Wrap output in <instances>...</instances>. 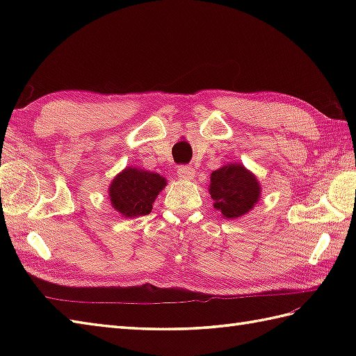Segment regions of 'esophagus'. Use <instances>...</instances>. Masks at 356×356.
I'll return each instance as SVG.
<instances>
[{
  "label": "esophagus",
  "mask_w": 356,
  "mask_h": 356,
  "mask_svg": "<svg viewBox=\"0 0 356 356\" xmlns=\"http://www.w3.org/2000/svg\"><path fill=\"white\" fill-rule=\"evenodd\" d=\"M194 168L193 166H190V165H180L179 168H177V174H179V177L180 179H184V180H190V179H193L194 177Z\"/></svg>",
  "instance_id": "esophagus-1"
}]
</instances>
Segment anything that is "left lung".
Instances as JSON below:
<instances>
[{"mask_svg": "<svg viewBox=\"0 0 356 356\" xmlns=\"http://www.w3.org/2000/svg\"><path fill=\"white\" fill-rule=\"evenodd\" d=\"M260 191L259 180L240 163L223 165L211 174L209 194L223 218L232 220L248 214L259 202Z\"/></svg>", "mask_w": 356, "mask_h": 356, "instance_id": "8db88e82", "label": "left lung"}]
</instances>
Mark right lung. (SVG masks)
<instances>
[{
	"instance_id": "add662e5",
	"label": "right lung",
	"mask_w": 356,
	"mask_h": 356,
	"mask_svg": "<svg viewBox=\"0 0 356 356\" xmlns=\"http://www.w3.org/2000/svg\"><path fill=\"white\" fill-rule=\"evenodd\" d=\"M165 185L166 180L161 174L128 166L110 184L111 207L122 217L147 216Z\"/></svg>"
}]
</instances>
